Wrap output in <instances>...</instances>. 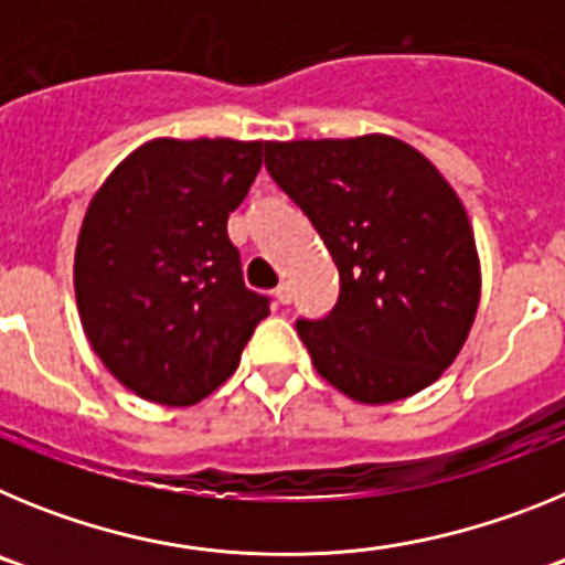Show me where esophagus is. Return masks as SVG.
Instances as JSON below:
<instances>
[{
	"label": "esophagus",
	"instance_id": "1",
	"mask_svg": "<svg viewBox=\"0 0 565 565\" xmlns=\"http://www.w3.org/2000/svg\"><path fill=\"white\" fill-rule=\"evenodd\" d=\"M274 297H277L279 306H288V302H291V297H294L291 286H288V282H279L277 291H274Z\"/></svg>",
	"mask_w": 565,
	"mask_h": 565
}]
</instances>
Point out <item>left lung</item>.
<instances>
[{
  "instance_id": "1",
  "label": "left lung",
  "mask_w": 565,
  "mask_h": 565,
  "mask_svg": "<svg viewBox=\"0 0 565 565\" xmlns=\"http://www.w3.org/2000/svg\"><path fill=\"white\" fill-rule=\"evenodd\" d=\"M266 169L339 268L331 313L297 319L319 376L362 404L436 382L481 297L476 237L450 183L391 135L268 141Z\"/></svg>"
}]
</instances>
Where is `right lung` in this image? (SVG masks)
Segmentation results:
<instances>
[{"label": "right lung", "instance_id": "1", "mask_svg": "<svg viewBox=\"0 0 565 565\" xmlns=\"http://www.w3.org/2000/svg\"><path fill=\"white\" fill-rule=\"evenodd\" d=\"M263 141L158 138L113 169L84 214L76 302L93 351L124 387L167 407L217 391L271 299L243 282L228 214Z\"/></svg>", "mask_w": 565, "mask_h": 565}]
</instances>
